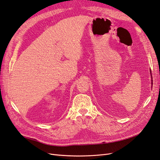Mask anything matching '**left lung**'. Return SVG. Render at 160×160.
Segmentation results:
<instances>
[{
	"label": "left lung",
	"instance_id": "obj_1",
	"mask_svg": "<svg viewBox=\"0 0 160 160\" xmlns=\"http://www.w3.org/2000/svg\"><path fill=\"white\" fill-rule=\"evenodd\" d=\"M151 73H152V71H151ZM152 84L153 85V80H152Z\"/></svg>",
	"mask_w": 160,
	"mask_h": 160
}]
</instances>
